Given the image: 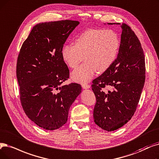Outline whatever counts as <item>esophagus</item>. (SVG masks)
Masks as SVG:
<instances>
[{
  "instance_id": "1",
  "label": "esophagus",
  "mask_w": 159,
  "mask_h": 159,
  "mask_svg": "<svg viewBox=\"0 0 159 159\" xmlns=\"http://www.w3.org/2000/svg\"><path fill=\"white\" fill-rule=\"evenodd\" d=\"M82 88H84V89H88V88H90V85L88 84H82Z\"/></svg>"
}]
</instances>
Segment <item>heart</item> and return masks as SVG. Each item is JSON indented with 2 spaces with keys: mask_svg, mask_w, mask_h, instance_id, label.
<instances>
[{
  "mask_svg": "<svg viewBox=\"0 0 159 159\" xmlns=\"http://www.w3.org/2000/svg\"><path fill=\"white\" fill-rule=\"evenodd\" d=\"M120 47V38L116 31L89 29L78 36L75 45H64L61 57L71 68L77 67L85 58V62L71 73L73 80L84 84L92 79L97 71H105L113 64Z\"/></svg>",
  "mask_w": 159,
  "mask_h": 159,
  "instance_id": "b5f03b06",
  "label": "heart"
}]
</instances>
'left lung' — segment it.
<instances>
[{"label": "left lung", "mask_w": 159, "mask_h": 159, "mask_svg": "<svg viewBox=\"0 0 159 159\" xmlns=\"http://www.w3.org/2000/svg\"><path fill=\"white\" fill-rule=\"evenodd\" d=\"M121 28L118 57L92 85L96 98L94 122L107 131L118 129L132 118L146 79L145 57L140 41L129 26L123 23ZM106 86H111L113 91L105 93L102 88Z\"/></svg>", "instance_id": "obj_1"}]
</instances>
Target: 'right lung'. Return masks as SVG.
Instances as JSON below:
<instances>
[{
    "mask_svg": "<svg viewBox=\"0 0 159 159\" xmlns=\"http://www.w3.org/2000/svg\"><path fill=\"white\" fill-rule=\"evenodd\" d=\"M77 20H61L37 24L20 48L16 67L20 101L26 115L46 130L67 122L69 110L81 93V86L60 87L70 77L61 49Z\"/></svg>",
    "mask_w": 159,
    "mask_h": 159,
    "instance_id": "obj_1",
    "label": "right lung"
}]
</instances>
